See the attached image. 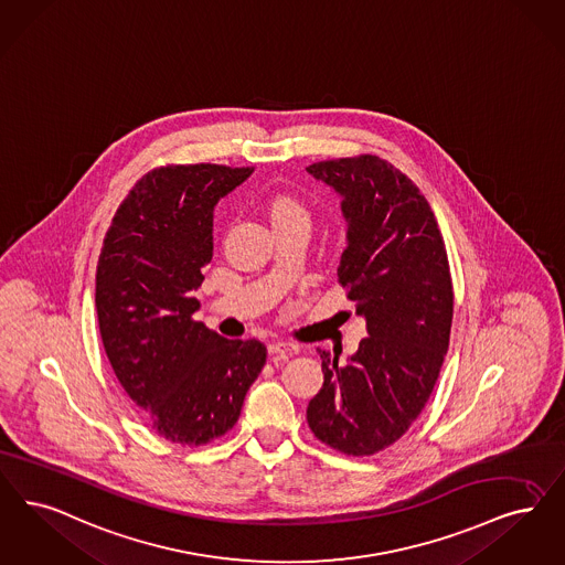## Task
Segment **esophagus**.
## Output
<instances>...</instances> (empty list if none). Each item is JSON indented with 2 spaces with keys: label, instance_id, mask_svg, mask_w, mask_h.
<instances>
[{
  "label": "esophagus",
  "instance_id": "1",
  "mask_svg": "<svg viewBox=\"0 0 565 565\" xmlns=\"http://www.w3.org/2000/svg\"><path fill=\"white\" fill-rule=\"evenodd\" d=\"M267 351H269V355H271L275 362H284L288 355L298 353V347L292 344V342H269Z\"/></svg>",
  "mask_w": 565,
  "mask_h": 565
}]
</instances>
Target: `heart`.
I'll return each instance as SVG.
<instances>
[{
	"instance_id": "obj_1",
	"label": "heart",
	"mask_w": 565,
	"mask_h": 565,
	"mask_svg": "<svg viewBox=\"0 0 565 565\" xmlns=\"http://www.w3.org/2000/svg\"><path fill=\"white\" fill-rule=\"evenodd\" d=\"M269 214H271L273 225H281L288 221H309V214L305 210V205L296 202L292 198H275L269 205Z\"/></svg>"
}]
</instances>
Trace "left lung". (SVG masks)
<instances>
[{
  "label": "left lung",
  "instance_id": "obj_1",
  "mask_svg": "<svg viewBox=\"0 0 565 565\" xmlns=\"http://www.w3.org/2000/svg\"><path fill=\"white\" fill-rule=\"evenodd\" d=\"M307 172L342 195L339 284L370 334L349 363L321 353L307 423L332 450L372 456L404 437L437 383L454 313L448 252L429 202L386 159H326Z\"/></svg>",
  "mask_w": 565,
  "mask_h": 565
}]
</instances>
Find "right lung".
<instances>
[{
  "instance_id": "right-lung-1",
  "label": "right lung",
  "mask_w": 565,
  "mask_h": 565,
  "mask_svg": "<svg viewBox=\"0 0 565 565\" xmlns=\"http://www.w3.org/2000/svg\"><path fill=\"white\" fill-rule=\"evenodd\" d=\"M254 168L168 163L119 203L96 267V313L115 376L159 437L205 446L233 429L267 362L260 340L195 321L216 202Z\"/></svg>"
}]
</instances>
